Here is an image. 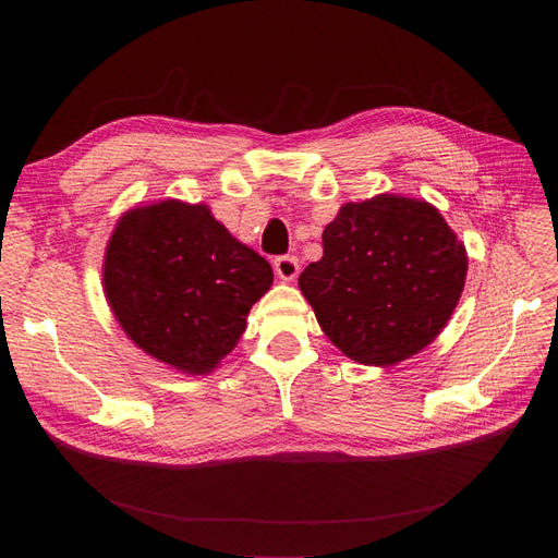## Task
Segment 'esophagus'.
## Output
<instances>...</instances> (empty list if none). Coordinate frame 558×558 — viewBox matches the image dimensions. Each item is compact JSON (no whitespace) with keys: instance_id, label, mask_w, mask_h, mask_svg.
I'll use <instances>...</instances> for the list:
<instances>
[{"instance_id":"1","label":"esophagus","mask_w":558,"mask_h":558,"mask_svg":"<svg viewBox=\"0 0 558 558\" xmlns=\"http://www.w3.org/2000/svg\"><path fill=\"white\" fill-rule=\"evenodd\" d=\"M275 272L281 281H293L300 272V265H298V258L295 256H279L275 260Z\"/></svg>"}]
</instances>
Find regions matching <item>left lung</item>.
Masks as SVG:
<instances>
[{
    "label": "left lung",
    "mask_w": 558,
    "mask_h": 558,
    "mask_svg": "<svg viewBox=\"0 0 558 558\" xmlns=\"http://www.w3.org/2000/svg\"><path fill=\"white\" fill-rule=\"evenodd\" d=\"M465 275V246L437 207L379 193L340 207L324 230V256L298 286L344 356L386 367L442 332Z\"/></svg>",
    "instance_id": "left-lung-1"
}]
</instances>
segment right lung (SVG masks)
I'll return each instance as SVG.
<instances>
[{
	"label": "right lung",
	"instance_id": "1",
	"mask_svg": "<svg viewBox=\"0 0 558 558\" xmlns=\"http://www.w3.org/2000/svg\"><path fill=\"white\" fill-rule=\"evenodd\" d=\"M272 267L207 205L160 199L128 209L105 251V298L130 340L183 375L205 377L246 330Z\"/></svg>",
	"mask_w": 558,
	"mask_h": 558
}]
</instances>
